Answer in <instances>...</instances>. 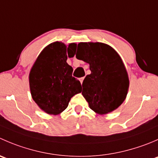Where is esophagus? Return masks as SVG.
Returning a JSON list of instances; mask_svg holds the SVG:
<instances>
[{"instance_id":"esophagus-1","label":"esophagus","mask_w":158,"mask_h":158,"mask_svg":"<svg viewBox=\"0 0 158 158\" xmlns=\"http://www.w3.org/2000/svg\"><path fill=\"white\" fill-rule=\"evenodd\" d=\"M79 80H80V82H81V84H82V82H83V80H84V77H82V78H80V79H79Z\"/></svg>"}]
</instances>
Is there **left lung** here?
I'll use <instances>...</instances> for the list:
<instances>
[{"mask_svg":"<svg viewBox=\"0 0 158 158\" xmlns=\"http://www.w3.org/2000/svg\"><path fill=\"white\" fill-rule=\"evenodd\" d=\"M89 64L91 74L82 82V95L90 109L100 114L114 111L126 98L129 80L122 59L102 43H80L76 55Z\"/></svg>","mask_w":158,"mask_h":158,"instance_id":"obj_1","label":"left lung"}]
</instances>
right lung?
<instances>
[{
    "mask_svg": "<svg viewBox=\"0 0 158 158\" xmlns=\"http://www.w3.org/2000/svg\"><path fill=\"white\" fill-rule=\"evenodd\" d=\"M76 44L55 42L40 52L30 71L31 95L41 109L58 114L67 108L72 97L82 92L80 82L72 76L73 67L66 63L74 56Z\"/></svg>",
    "mask_w": 158,
    "mask_h": 158,
    "instance_id": "obj_1",
    "label": "right lung"
}]
</instances>
